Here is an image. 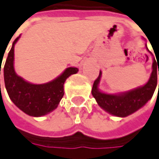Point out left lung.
<instances>
[{"label":"left lung","instance_id":"8db88e82","mask_svg":"<svg viewBox=\"0 0 159 159\" xmlns=\"http://www.w3.org/2000/svg\"><path fill=\"white\" fill-rule=\"evenodd\" d=\"M147 50L149 51L148 48ZM158 63L157 60L156 61V59H153L152 75L149 81L143 86L120 94L102 93L98 89V84L102 75L100 71L98 77L94 82L91 93L96 98L98 105L107 112L121 117L129 116L143 107L152 98L157 84V72L159 75Z\"/></svg>","mask_w":159,"mask_h":159}]
</instances>
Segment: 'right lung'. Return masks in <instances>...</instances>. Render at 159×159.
I'll use <instances>...</instances> for the list:
<instances>
[{
	"instance_id": "right-lung-1",
	"label": "right lung",
	"mask_w": 159,
	"mask_h": 159,
	"mask_svg": "<svg viewBox=\"0 0 159 159\" xmlns=\"http://www.w3.org/2000/svg\"><path fill=\"white\" fill-rule=\"evenodd\" d=\"M20 36L14 41L4 65V82L12 102L24 113L32 116H42L57 109L64 95L66 79L77 73V68H68L60 76L43 84H33L16 75L14 69V47ZM1 75V67H0Z\"/></svg>"
}]
</instances>
